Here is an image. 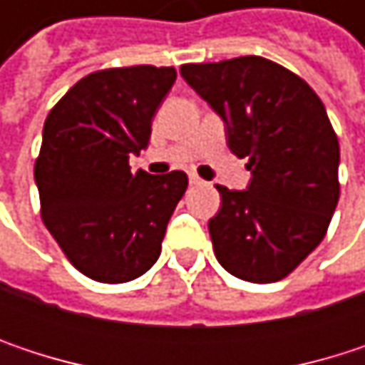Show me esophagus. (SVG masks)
<instances>
[{"label": "esophagus", "mask_w": 365, "mask_h": 365, "mask_svg": "<svg viewBox=\"0 0 365 365\" xmlns=\"http://www.w3.org/2000/svg\"><path fill=\"white\" fill-rule=\"evenodd\" d=\"M187 180H190L192 185H200V183H205L200 178H198V175H196V173H190V175H187Z\"/></svg>", "instance_id": "1"}]
</instances>
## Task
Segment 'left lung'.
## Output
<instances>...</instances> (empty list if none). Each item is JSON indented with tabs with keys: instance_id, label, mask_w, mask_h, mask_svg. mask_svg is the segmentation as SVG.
Wrapping results in <instances>:
<instances>
[{
	"instance_id": "1",
	"label": "left lung",
	"mask_w": 365,
	"mask_h": 365,
	"mask_svg": "<svg viewBox=\"0 0 365 365\" xmlns=\"http://www.w3.org/2000/svg\"><path fill=\"white\" fill-rule=\"evenodd\" d=\"M180 73L224 120L230 152L250 158L247 190L215 185L217 262L252 283L287 277L324 241L340 194V148L322 99L262 56L190 63Z\"/></svg>"
}]
</instances>
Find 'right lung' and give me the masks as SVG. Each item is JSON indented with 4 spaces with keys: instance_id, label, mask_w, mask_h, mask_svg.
Listing matches in <instances>:
<instances>
[{
    "instance_id": "right-lung-1",
    "label": "right lung",
    "mask_w": 365,
    "mask_h": 365,
    "mask_svg": "<svg viewBox=\"0 0 365 365\" xmlns=\"http://www.w3.org/2000/svg\"><path fill=\"white\" fill-rule=\"evenodd\" d=\"M173 67H115L73 84L50 110L36 183L41 220L67 259L101 283H126L160 255L187 187L183 171L133 173L152 120L175 84Z\"/></svg>"
}]
</instances>
